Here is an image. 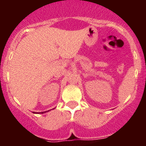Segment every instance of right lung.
Masks as SVG:
<instances>
[{
	"mask_svg": "<svg viewBox=\"0 0 146 146\" xmlns=\"http://www.w3.org/2000/svg\"><path fill=\"white\" fill-rule=\"evenodd\" d=\"M45 112H47V111H45ZM45 112H42V113H45Z\"/></svg>",
	"mask_w": 146,
	"mask_h": 146,
	"instance_id": "add662e5",
	"label": "right lung"
}]
</instances>
